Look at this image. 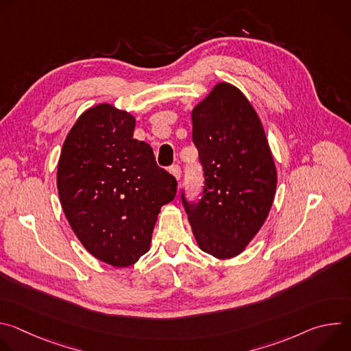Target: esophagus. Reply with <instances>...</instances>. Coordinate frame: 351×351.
Segmentation results:
<instances>
[{"mask_svg":"<svg viewBox=\"0 0 351 351\" xmlns=\"http://www.w3.org/2000/svg\"><path fill=\"white\" fill-rule=\"evenodd\" d=\"M169 173L179 182L180 180V168L178 167V165H172L171 168H169Z\"/></svg>","mask_w":351,"mask_h":351,"instance_id":"esophagus-1","label":"esophagus"}]
</instances>
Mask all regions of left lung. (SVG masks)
I'll return each mask as SVG.
<instances>
[{"label": "left lung", "mask_w": 351, "mask_h": 351, "mask_svg": "<svg viewBox=\"0 0 351 351\" xmlns=\"http://www.w3.org/2000/svg\"><path fill=\"white\" fill-rule=\"evenodd\" d=\"M193 143L206 184L197 204H183L195 243L229 260L241 254L271 211L278 171L263 122L240 88L217 83L191 110Z\"/></svg>", "instance_id": "8db88e82"}]
</instances>
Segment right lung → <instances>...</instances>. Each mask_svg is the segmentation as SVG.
<instances>
[{
	"mask_svg": "<svg viewBox=\"0 0 351 351\" xmlns=\"http://www.w3.org/2000/svg\"><path fill=\"white\" fill-rule=\"evenodd\" d=\"M136 117L112 104L87 108L69 130L58 160L64 214L87 252L115 268L149 250L161 207L178 183L147 143L133 138Z\"/></svg>",
	"mask_w": 351,
	"mask_h": 351,
	"instance_id": "1",
	"label": "right lung"
}]
</instances>
